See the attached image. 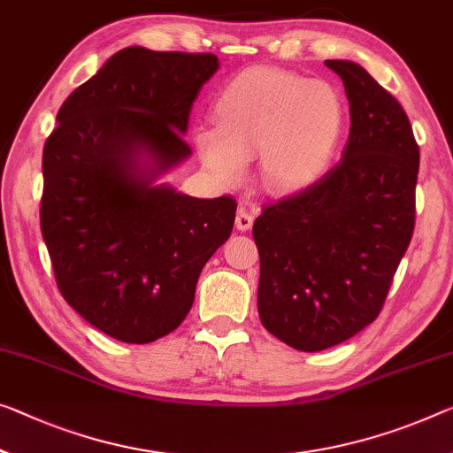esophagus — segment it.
<instances>
[{
	"mask_svg": "<svg viewBox=\"0 0 453 453\" xmlns=\"http://www.w3.org/2000/svg\"><path fill=\"white\" fill-rule=\"evenodd\" d=\"M234 226H236V231H241V233L249 231V228L253 226V214H250L247 208H239V211H236Z\"/></svg>",
	"mask_w": 453,
	"mask_h": 453,
	"instance_id": "1",
	"label": "esophagus"
}]
</instances>
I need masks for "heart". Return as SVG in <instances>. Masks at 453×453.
I'll use <instances>...</instances> for the list:
<instances>
[{
  "label": "heart",
  "instance_id": "heart-1",
  "mask_svg": "<svg viewBox=\"0 0 453 453\" xmlns=\"http://www.w3.org/2000/svg\"><path fill=\"white\" fill-rule=\"evenodd\" d=\"M214 127H198L194 143L220 182L236 184L259 156L269 192L297 194L330 170L346 127L340 90L283 68L253 66L220 88Z\"/></svg>",
  "mask_w": 453,
  "mask_h": 453
}]
</instances>
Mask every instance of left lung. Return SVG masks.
Listing matches in <instances>:
<instances>
[{
    "mask_svg": "<svg viewBox=\"0 0 453 453\" xmlns=\"http://www.w3.org/2000/svg\"><path fill=\"white\" fill-rule=\"evenodd\" d=\"M344 82L350 135L342 159L253 225L265 328L296 350L318 352L377 319L411 242L419 172L399 101L352 60H326Z\"/></svg>",
    "mask_w": 453,
    "mask_h": 453,
    "instance_id": "1",
    "label": "left lung"
}]
</instances>
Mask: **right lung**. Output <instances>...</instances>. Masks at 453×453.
I'll return each instance as SVG.
<instances>
[{"mask_svg": "<svg viewBox=\"0 0 453 453\" xmlns=\"http://www.w3.org/2000/svg\"><path fill=\"white\" fill-rule=\"evenodd\" d=\"M214 54L129 46L73 90L42 156L40 226L60 294L96 330L148 344L182 324L236 203L159 182L192 156L194 101Z\"/></svg>", "mask_w": 453, "mask_h": 453, "instance_id": "1", "label": "right lung"}]
</instances>
